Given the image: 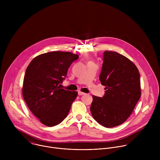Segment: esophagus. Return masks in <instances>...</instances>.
<instances>
[{
    "label": "esophagus",
    "mask_w": 160,
    "mask_h": 160,
    "mask_svg": "<svg viewBox=\"0 0 160 160\" xmlns=\"http://www.w3.org/2000/svg\"><path fill=\"white\" fill-rule=\"evenodd\" d=\"M78 95L79 96H82V95H84L85 94V93H83V92H81V91H78Z\"/></svg>",
    "instance_id": "obj_1"
}]
</instances>
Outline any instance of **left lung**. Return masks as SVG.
<instances>
[{
  "mask_svg": "<svg viewBox=\"0 0 160 160\" xmlns=\"http://www.w3.org/2000/svg\"><path fill=\"white\" fill-rule=\"evenodd\" d=\"M99 80L106 87L105 94L102 98L92 96L90 112L104 127L120 125L129 117L141 98L138 68L124 56L106 51Z\"/></svg>",
  "mask_w": 160,
  "mask_h": 160,
  "instance_id": "8db88e82",
  "label": "left lung"
}]
</instances>
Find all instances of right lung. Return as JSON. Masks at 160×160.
<instances>
[{
  "instance_id": "right-lung-1",
  "label": "right lung",
  "mask_w": 160,
  "mask_h": 160,
  "mask_svg": "<svg viewBox=\"0 0 160 160\" xmlns=\"http://www.w3.org/2000/svg\"><path fill=\"white\" fill-rule=\"evenodd\" d=\"M78 56L55 51L35 57L28 66L22 96L28 108L48 127L61 123L69 112L78 92L61 88L71 64Z\"/></svg>"
}]
</instances>
